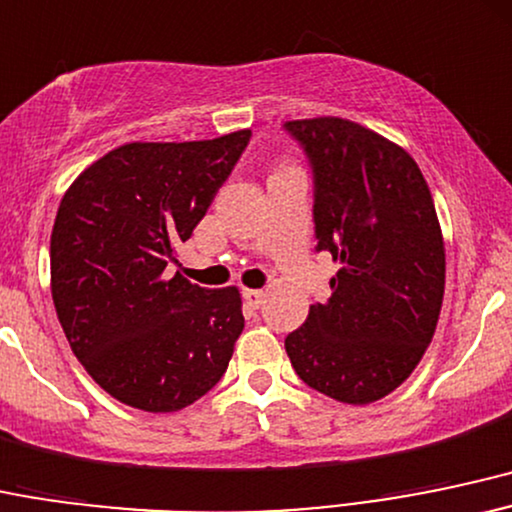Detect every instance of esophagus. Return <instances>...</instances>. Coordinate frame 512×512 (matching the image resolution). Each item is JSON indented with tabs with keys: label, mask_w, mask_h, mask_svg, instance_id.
<instances>
[{
	"label": "esophagus",
	"mask_w": 512,
	"mask_h": 512,
	"mask_svg": "<svg viewBox=\"0 0 512 512\" xmlns=\"http://www.w3.org/2000/svg\"><path fill=\"white\" fill-rule=\"evenodd\" d=\"M241 295H244V302L249 304L251 309H258L261 307L263 297H266V290H249V287H244V292H241Z\"/></svg>",
	"instance_id": "1"
}]
</instances>
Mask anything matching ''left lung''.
Masks as SVG:
<instances>
[{
	"mask_svg": "<svg viewBox=\"0 0 512 512\" xmlns=\"http://www.w3.org/2000/svg\"><path fill=\"white\" fill-rule=\"evenodd\" d=\"M314 176L317 251L341 263L329 302L287 333L304 384L343 404L394 392L433 341L445 244L433 195L406 149L343 118L285 123Z\"/></svg>",
	"mask_w": 512,
	"mask_h": 512,
	"instance_id": "obj_1",
	"label": "left lung"
}]
</instances>
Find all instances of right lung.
<instances>
[{"mask_svg": "<svg viewBox=\"0 0 512 512\" xmlns=\"http://www.w3.org/2000/svg\"><path fill=\"white\" fill-rule=\"evenodd\" d=\"M249 137L130 142L84 169L62 198L50 237L57 319L84 370L132 409H186L227 372L244 329L239 290L164 271Z\"/></svg>", "mask_w": 512, "mask_h": 512, "instance_id": "1", "label": "right lung"}]
</instances>
